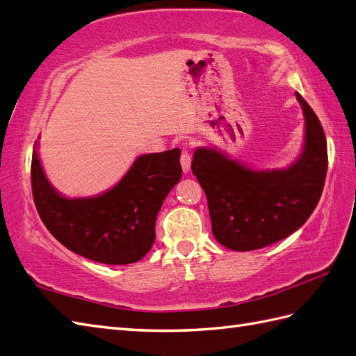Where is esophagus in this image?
<instances>
[{
	"label": "esophagus",
	"mask_w": 356,
	"mask_h": 356,
	"mask_svg": "<svg viewBox=\"0 0 356 356\" xmlns=\"http://www.w3.org/2000/svg\"><path fill=\"white\" fill-rule=\"evenodd\" d=\"M191 153H189L188 150H184L181 152V156H180V163H181V170H184V172H188L189 170H191Z\"/></svg>",
	"instance_id": "esophagus-1"
}]
</instances>
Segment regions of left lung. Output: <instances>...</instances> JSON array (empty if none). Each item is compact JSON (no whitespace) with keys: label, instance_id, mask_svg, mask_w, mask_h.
Segmentation results:
<instances>
[{"label":"left lung","instance_id":"left-lung-1","mask_svg":"<svg viewBox=\"0 0 356 356\" xmlns=\"http://www.w3.org/2000/svg\"><path fill=\"white\" fill-rule=\"evenodd\" d=\"M305 147L286 170L256 171L213 148H197L193 175L208 198L212 234L230 250L247 252L277 243L305 225L323 193L327 145L323 127L303 97Z\"/></svg>","mask_w":356,"mask_h":356}]
</instances>
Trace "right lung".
<instances>
[{
  "label": "right lung",
  "instance_id": "obj_1",
  "mask_svg": "<svg viewBox=\"0 0 356 356\" xmlns=\"http://www.w3.org/2000/svg\"><path fill=\"white\" fill-rule=\"evenodd\" d=\"M179 159V148L139 156L109 191L89 198H66L49 185L35 150L33 200L49 234L68 250L107 266L131 264L152 249L156 217L181 177Z\"/></svg>",
  "mask_w": 356,
  "mask_h": 356
}]
</instances>
